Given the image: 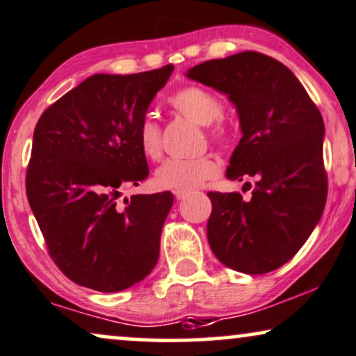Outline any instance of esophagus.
Masks as SVG:
<instances>
[{
  "mask_svg": "<svg viewBox=\"0 0 356 356\" xmlns=\"http://www.w3.org/2000/svg\"><path fill=\"white\" fill-rule=\"evenodd\" d=\"M174 195H175V199H177V200H182V199H186L187 195H189V191H175Z\"/></svg>",
  "mask_w": 356,
  "mask_h": 356,
  "instance_id": "obj_1",
  "label": "esophagus"
}]
</instances>
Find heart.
I'll use <instances>...</instances> for the list:
<instances>
[{"label": "heart", "mask_w": 356, "mask_h": 356, "mask_svg": "<svg viewBox=\"0 0 356 356\" xmlns=\"http://www.w3.org/2000/svg\"><path fill=\"white\" fill-rule=\"evenodd\" d=\"M169 104L189 121L205 126L213 143H227L229 131L220 121L224 104L217 94L200 86H186L170 94ZM137 143L147 159L157 161L162 154L161 127L152 118H144L137 127ZM219 174V164L211 156L195 159H169L154 174V184L164 191H192Z\"/></svg>", "instance_id": "obj_1"}]
</instances>
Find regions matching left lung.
Here are the masks:
<instances>
[{
	"mask_svg": "<svg viewBox=\"0 0 356 356\" xmlns=\"http://www.w3.org/2000/svg\"><path fill=\"white\" fill-rule=\"evenodd\" d=\"M187 78L225 94L237 109L242 137L227 179H254L250 200L209 192L207 238L225 267L267 273L300 250L327 202L322 114L280 61L255 51L211 59Z\"/></svg>",
	"mask_w": 356,
	"mask_h": 356,
	"instance_id": "obj_1",
	"label": "left lung"
}]
</instances>
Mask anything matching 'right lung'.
I'll list each match as a JSON object with an SVG mask.
<instances>
[{
  "label": "right lung",
  "instance_id": "1",
  "mask_svg": "<svg viewBox=\"0 0 356 356\" xmlns=\"http://www.w3.org/2000/svg\"><path fill=\"white\" fill-rule=\"evenodd\" d=\"M174 66L137 74H94L42 113L34 127L26 195L51 259L97 292L144 280L159 259L170 192L137 194L149 167L137 127Z\"/></svg>",
  "mask_w": 356,
  "mask_h": 356
}]
</instances>
